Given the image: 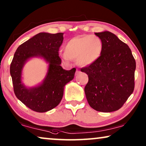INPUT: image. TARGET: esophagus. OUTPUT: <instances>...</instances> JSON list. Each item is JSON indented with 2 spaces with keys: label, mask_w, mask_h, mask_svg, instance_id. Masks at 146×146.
Wrapping results in <instances>:
<instances>
[{
  "label": "esophagus",
  "mask_w": 146,
  "mask_h": 146,
  "mask_svg": "<svg viewBox=\"0 0 146 146\" xmlns=\"http://www.w3.org/2000/svg\"><path fill=\"white\" fill-rule=\"evenodd\" d=\"M80 72V71L78 70V69H77V70H76V74H77V73H79Z\"/></svg>",
  "instance_id": "esophagus-1"
}]
</instances>
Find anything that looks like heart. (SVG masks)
<instances>
[{"label":"heart","mask_w":146,"mask_h":146,"mask_svg":"<svg viewBox=\"0 0 146 146\" xmlns=\"http://www.w3.org/2000/svg\"><path fill=\"white\" fill-rule=\"evenodd\" d=\"M103 45L100 38L92 35L75 37L71 39L64 47L63 60L76 61L80 66H89L99 58Z\"/></svg>","instance_id":"b5f03b06"}]
</instances>
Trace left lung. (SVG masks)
I'll return each instance as SVG.
<instances>
[{
	"instance_id": "obj_1",
	"label": "left lung",
	"mask_w": 146,
	"mask_h": 146,
	"mask_svg": "<svg viewBox=\"0 0 146 146\" xmlns=\"http://www.w3.org/2000/svg\"><path fill=\"white\" fill-rule=\"evenodd\" d=\"M95 35L102 40L103 48L95 62L81 69L89 77L85 95L93 109L116 111L134 91L135 61L128 45L115 34L105 31Z\"/></svg>"
}]
</instances>
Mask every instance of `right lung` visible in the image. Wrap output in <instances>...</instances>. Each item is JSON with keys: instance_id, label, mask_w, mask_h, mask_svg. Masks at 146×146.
I'll use <instances>...</instances> for the list:
<instances>
[{"instance_id": "1", "label": "right lung", "mask_w": 146, "mask_h": 146, "mask_svg": "<svg viewBox=\"0 0 146 146\" xmlns=\"http://www.w3.org/2000/svg\"><path fill=\"white\" fill-rule=\"evenodd\" d=\"M63 40V33L41 32L20 45L14 53L10 67L14 94L34 111L45 112L56 107L62 99L65 85L75 76V68L66 71L60 65L59 49ZM35 56L49 63L48 73L40 85L28 88L21 82L22 69L28 59Z\"/></svg>"}]
</instances>
